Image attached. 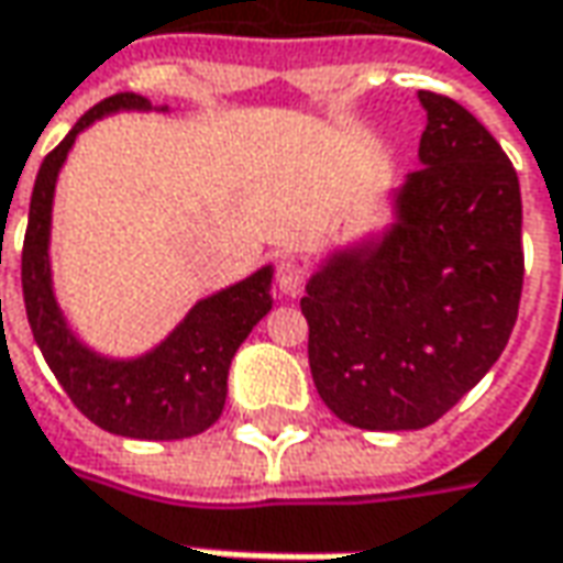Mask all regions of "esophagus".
Segmentation results:
<instances>
[{
    "label": "esophagus",
    "mask_w": 563,
    "mask_h": 563,
    "mask_svg": "<svg viewBox=\"0 0 563 563\" xmlns=\"http://www.w3.org/2000/svg\"><path fill=\"white\" fill-rule=\"evenodd\" d=\"M275 285L285 297H297L303 285H307V269L297 263V260H282L278 269H275Z\"/></svg>",
    "instance_id": "esophagus-1"
}]
</instances>
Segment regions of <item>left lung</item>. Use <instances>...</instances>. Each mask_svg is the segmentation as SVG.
Returning <instances> with one entry per match:
<instances>
[{"mask_svg":"<svg viewBox=\"0 0 563 563\" xmlns=\"http://www.w3.org/2000/svg\"><path fill=\"white\" fill-rule=\"evenodd\" d=\"M428 126L378 244L334 254L300 309L309 372L341 421L421 431L484 378L518 322L520 183L484 123L418 92Z\"/></svg>","mask_w":563,"mask_h":563,"instance_id":"1","label":"left lung"}]
</instances>
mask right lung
Segmentation results:
<instances>
[{
    "mask_svg": "<svg viewBox=\"0 0 563 563\" xmlns=\"http://www.w3.org/2000/svg\"><path fill=\"white\" fill-rule=\"evenodd\" d=\"M148 98L120 92L98 101L79 117L77 126L48 151L33 185L21 288L33 341L43 350L52 375L79 412L101 431L132 440H183L207 431L225 406V378L238 346L251 328L273 309V269H260L232 288L207 297L183 319L157 350L142 360H104L86 350L64 322L48 275V225L55 179L77 132L114 111H145Z\"/></svg>",
    "mask_w": 563,
    "mask_h": 563,
    "instance_id": "right-lung-1",
    "label": "right lung"
}]
</instances>
